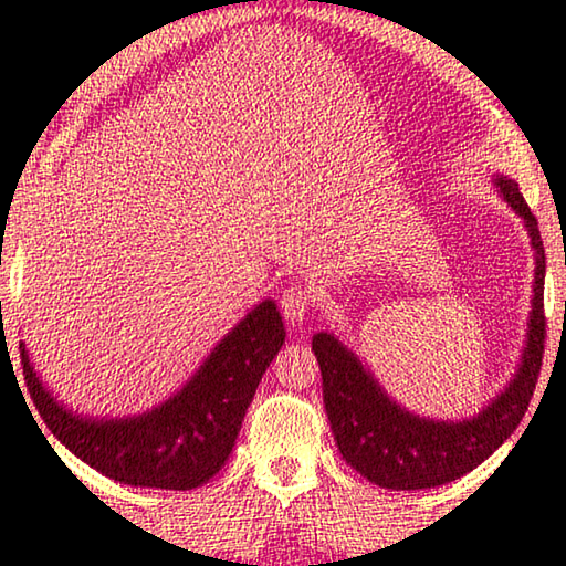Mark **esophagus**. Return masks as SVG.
Instances as JSON below:
<instances>
[{
    "instance_id": "34e87169",
    "label": "esophagus",
    "mask_w": 566,
    "mask_h": 566,
    "mask_svg": "<svg viewBox=\"0 0 566 566\" xmlns=\"http://www.w3.org/2000/svg\"><path fill=\"white\" fill-rule=\"evenodd\" d=\"M312 302H315V297H312V294L304 290L302 284L286 286V290L282 292V297H280V307H282L284 319L290 322V325H297V322L307 317Z\"/></svg>"
}]
</instances>
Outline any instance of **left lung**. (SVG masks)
Instances as JSON below:
<instances>
[{
    "instance_id": "obj_1",
    "label": "left lung",
    "mask_w": 566,
    "mask_h": 566,
    "mask_svg": "<svg viewBox=\"0 0 566 566\" xmlns=\"http://www.w3.org/2000/svg\"><path fill=\"white\" fill-rule=\"evenodd\" d=\"M528 231L534 249L532 312L522 360L506 388L476 416L438 420L402 408L385 392L367 363L332 332H317L312 349L322 373V398L343 459L375 486L392 491L436 489L481 465L522 423L534 396L544 355V274L546 256L532 209L514 178H491Z\"/></svg>"
}]
</instances>
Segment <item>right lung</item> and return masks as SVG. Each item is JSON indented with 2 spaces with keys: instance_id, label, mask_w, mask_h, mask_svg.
Listing matches in <instances>:
<instances>
[{
  "instance_id": "right-lung-1",
  "label": "right lung",
  "mask_w": 566,
  "mask_h": 566,
  "mask_svg": "<svg viewBox=\"0 0 566 566\" xmlns=\"http://www.w3.org/2000/svg\"><path fill=\"white\" fill-rule=\"evenodd\" d=\"M274 300L259 302L223 335L174 396L138 416H83L34 370L20 343L27 390L52 436L90 469L130 486L188 491L217 476L237 443L259 380L284 345Z\"/></svg>"
}]
</instances>
